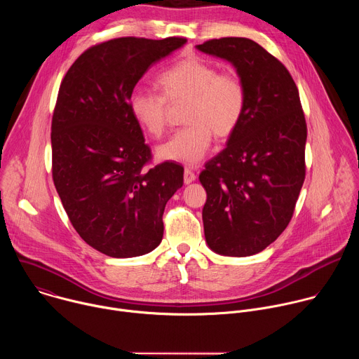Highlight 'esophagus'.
<instances>
[{"instance_id": "esophagus-1", "label": "esophagus", "mask_w": 359, "mask_h": 359, "mask_svg": "<svg viewBox=\"0 0 359 359\" xmlns=\"http://www.w3.org/2000/svg\"><path fill=\"white\" fill-rule=\"evenodd\" d=\"M183 180H184V184H190L191 182L196 180V175L190 170V169H184V173H183Z\"/></svg>"}]
</instances>
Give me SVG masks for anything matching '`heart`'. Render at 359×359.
Listing matches in <instances>:
<instances>
[{"label": "heart", "mask_w": 359, "mask_h": 359, "mask_svg": "<svg viewBox=\"0 0 359 359\" xmlns=\"http://www.w3.org/2000/svg\"><path fill=\"white\" fill-rule=\"evenodd\" d=\"M156 85L161 95L133 90L129 111L136 123L151 136H161L166 126L168 101L182 104L183 122L187 125L161 144L156 155L161 161L196 166L206 156L213 133L229 137L240 125L245 111V88L233 72H220L198 57H187L163 71Z\"/></svg>", "instance_id": "obj_1"}]
</instances>
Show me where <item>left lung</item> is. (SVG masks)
I'll use <instances>...</instances> for the list:
<instances>
[{"label": "left lung", "instance_id": "1", "mask_svg": "<svg viewBox=\"0 0 359 359\" xmlns=\"http://www.w3.org/2000/svg\"><path fill=\"white\" fill-rule=\"evenodd\" d=\"M196 48L230 62L245 88L240 125L198 179L208 193V245L222 255L247 257L285 230L305 179L299 95L287 68L248 38L210 39Z\"/></svg>", "mask_w": 359, "mask_h": 359}]
</instances>
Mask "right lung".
I'll return each mask as SVG.
<instances>
[{"label": "right lung", "instance_id": "right-lung-1", "mask_svg": "<svg viewBox=\"0 0 359 359\" xmlns=\"http://www.w3.org/2000/svg\"><path fill=\"white\" fill-rule=\"evenodd\" d=\"M184 38L125 36L95 45L72 64L53 116V177L82 240L115 259L155 250L168 200L183 186V168H146L150 149L129 111L144 72Z\"/></svg>", "mask_w": 359, "mask_h": 359}]
</instances>
